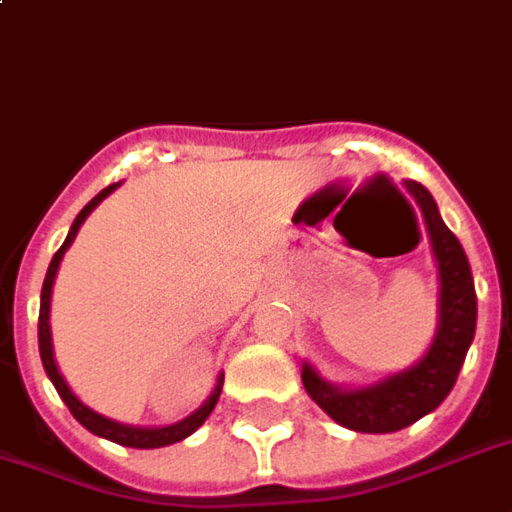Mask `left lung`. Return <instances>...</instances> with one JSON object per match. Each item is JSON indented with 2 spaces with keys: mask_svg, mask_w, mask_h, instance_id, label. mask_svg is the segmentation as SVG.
<instances>
[{
  "mask_svg": "<svg viewBox=\"0 0 512 512\" xmlns=\"http://www.w3.org/2000/svg\"><path fill=\"white\" fill-rule=\"evenodd\" d=\"M415 200L423 208V219L429 227L434 257L439 263V325L434 344L423 355V361L412 369L393 374L388 380L361 388V391H342L333 388L306 363L301 380L306 393L312 396L336 423L363 434H388L412 426L415 420L437 410L445 401L467 350L475 339L478 323V295L472 282V268L442 217L431 192L418 181H407Z\"/></svg>",
  "mask_w": 512,
  "mask_h": 512,
  "instance_id": "1",
  "label": "left lung"
}]
</instances>
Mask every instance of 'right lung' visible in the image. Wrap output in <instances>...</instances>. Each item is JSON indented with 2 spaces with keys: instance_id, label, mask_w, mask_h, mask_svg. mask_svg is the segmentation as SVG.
Returning <instances> with one entry per match:
<instances>
[{
  "instance_id": "obj_1",
  "label": "right lung",
  "mask_w": 512,
  "mask_h": 512,
  "mask_svg": "<svg viewBox=\"0 0 512 512\" xmlns=\"http://www.w3.org/2000/svg\"><path fill=\"white\" fill-rule=\"evenodd\" d=\"M113 189H116V184L102 189L100 195H94V198L81 208V214L75 217L70 233H67V238H64V244L59 246V252H56L54 260H51V266H48V274H45V282H43V295H40V328H37V336H40V358H43L45 374L51 377L56 393H59L64 404H67V410L73 412V418L78 420L81 426H86V429L92 431V434L111 439V442H119V445H127V448H165V445L181 442V439L189 437L192 431L203 426V420H206L208 415H211V410L217 407L219 393H222V382H225L222 374H219L217 388H214V393L208 396L206 404H203L198 412H192L189 418L179 420V423H173V426H162V429H135V426H124V423L102 418V415H97L94 410H89V407H86V404H83V401L78 399L70 388H67V382H64V377L59 374V369H56L54 347H51L48 309H51V287H54V276L56 271H59V260H62L64 252H67V246L73 244V238L75 233H78V227L83 225V219L89 217V214H92V208H97V203H102V198H108Z\"/></svg>"
}]
</instances>
